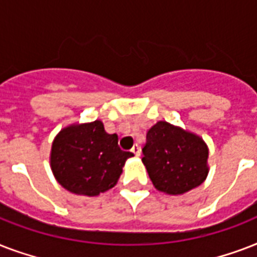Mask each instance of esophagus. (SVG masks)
<instances>
[{
	"label": "esophagus",
	"mask_w": 257,
	"mask_h": 257,
	"mask_svg": "<svg viewBox=\"0 0 257 257\" xmlns=\"http://www.w3.org/2000/svg\"><path fill=\"white\" fill-rule=\"evenodd\" d=\"M132 152L136 155V156H140V153H141V148H140V145H133V148H132Z\"/></svg>",
	"instance_id": "34e87169"
}]
</instances>
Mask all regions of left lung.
<instances>
[{
    "instance_id": "8db88e82",
    "label": "left lung",
    "mask_w": 257,
    "mask_h": 257,
    "mask_svg": "<svg viewBox=\"0 0 257 257\" xmlns=\"http://www.w3.org/2000/svg\"><path fill=\"white\" fill-rule=\"evenodd\" d=\"M143 155L157 191L183 195L207 179V144L201 137L167 121H159L149 129Z\"/></svg>"
}]
</instances>
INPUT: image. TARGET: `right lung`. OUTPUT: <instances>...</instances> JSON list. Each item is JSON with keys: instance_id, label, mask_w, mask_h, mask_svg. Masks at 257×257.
<instances>
[{"instance_id": "right-lung-1", "label": "right lung", "mask_w": 257, "mask_h": 257, "mask_svg": "<svg viewBox=\"0 0 257 257\" xmlns=\"http://www.w3.org/2000/svg\"><path fill=\"white\" fill-rule=\"evenodd\" d=\"M132 152L118 147L117 135L105 132L100 120L66 126L52 144L50 167L66 191L97 196L117 184Z\"/></svg>"}]
</instances>
